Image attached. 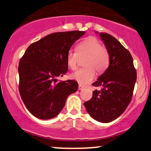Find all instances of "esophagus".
<instances>
[{
	"instance_id": "obj_1",
	"label": "esophagus",
	"mask_w": 151,
	"mask_h": 151,
	"mask_svg": "<svg viewBox=\"0 0 151 151\" xmlns=\"http://www.w3.org/2000/svg\"><path fill=\"white\" fill-rule=\"evenodd\" d=\"M83 88H84V87H83V86H81V85H79V86H78V90H83Z\"/></svg>"
}]
</instances>
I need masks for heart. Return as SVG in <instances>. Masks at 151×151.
<instances>
[{
	"label": "heart",
	"instance_id": "b5f03b06",
	"mask_svg": "<svg viewBox=\"0 0 151 151\" xmlns=\"http://www.w3.org/2000/svg\"><path fill=\"white\" fill-rule=\"evenodd\" d=\"M86 56L85 68L76 70L70 75V78L79 84H88L94 79L95 70L99 73L105 71L109 64V54L107 49L97 39L87 37L76 47V51H69L66 56V64L71 70H75L78 63L79 57Z\"/></svg>",
	"mask_w": 151,
	"mask_h": 151
}]
</instances>
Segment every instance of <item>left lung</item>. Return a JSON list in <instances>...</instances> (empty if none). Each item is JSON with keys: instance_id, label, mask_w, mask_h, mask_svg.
Returning a JSON list of instances; mask_svg holds the SVG:
<instances>
[{"instance_id": "obj_1", "label": "left lung", "mask_w": 151, "mask_h": 151, "mask_svg": "<svg viewBox=\"0 0 151 151\" xmlns=\"http://www.w3.org/2000/svg\"><path fill=\"white\" fill-rule=\"evenodd\" d=\"M100 37L109 52V64L93 83L94 86H100L101 90H94L92 98L84 105L92 118L102 123H109L118 118L130 103L136 70L130 52L116 38L102 32Z\"/></svg>"}]
</instances>
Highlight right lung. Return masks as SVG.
<instances>
[{
    "label": "right lung",
    "instance_id": "right-lung-1",
    "mask_svg": "<svg viewBox=\"0 0 151 151\" xmlns=\"http://www.w3.org/2000/svg\"><path fill=\"white\" fill-rule=\"evenodd\" d=\"M86 32H55L32 44L18 66L19 91L27 109L41 119L59 114L67 97L77 91L76 81H58L68 71L66 56L76 41Z\"/></svg>",
    "mask_w": 151,
    "mask_h": 151
}]
</instances>
